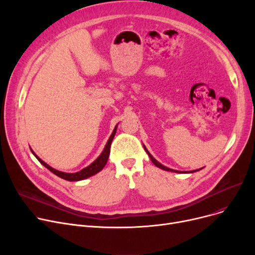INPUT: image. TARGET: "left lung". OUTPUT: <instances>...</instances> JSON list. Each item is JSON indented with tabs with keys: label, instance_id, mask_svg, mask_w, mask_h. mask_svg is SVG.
Returning <instances> with one entry per match:
<instances>
[{
	"label": "left lung",
	"instance_id": "1",
	"mask_svg": "<svg viewBox=\"0 0 255 255\" xmlns=\"http://www.w3.org/2000/svg\"><path fill=\"white\" fill-rule=\"evenodd\" d=\"M143 148H144V151L146 152V153H148V155H149V157L151 158V160H152V162L157 166V167H159V168H161V169H164V170H167V171H173V172H181V171H179V170H175V169H171V168H168V167H166V166H164V165H162L161 163H159L158 161H157V160L149 153V151L148 150H146V148H145V146L143 145ZM200 169H202V168H199V169H196V170H191V171H189V172H194V171H198V170H200Z\"/></svg>",
	"mask_w": 255,
	"mask_h": 255
}]
</instances>
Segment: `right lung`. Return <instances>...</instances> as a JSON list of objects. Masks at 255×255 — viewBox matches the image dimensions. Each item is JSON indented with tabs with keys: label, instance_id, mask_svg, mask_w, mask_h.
Listing matches in <instances>:
<instances>
[{
	"label": "right lung",
	"instance_id": "obj_1",
	"mask_svg": "<svg viewBox=\"0 0 255 255\" xmlns=\"http://www.w3.org/2000/svg\"><path fill=\"white\" fill-rule=\"evenodd\" d=\"M116 131H117V126L115 127L113 133L111 137L109 138V140H107L105 146H104V150L102 151V153L100 154V156L94 161L93 163H91L89 166L83 168L82 170H79L77 172H73V173H68V172H63V171H60V170H57L55 168H52L51 166H49L48 164H46L43 160L40 159L35 153L33 150L32 153L33 155L38 159V161L41 163L42 165H44L47 169H49L51 172L55 173L56 176L64 179V180H67V181H71V182H74V181H80V180H85L87 178H90L94 175H96L97 172H99L100 170H102V168L105 166L106 162H107V159H109L110 157V152H111V144H112V141L114 139V136L116 134Z\"/></svg>",
	"mask_w": 255,
	"mask_h": 255
}]
</instances>
